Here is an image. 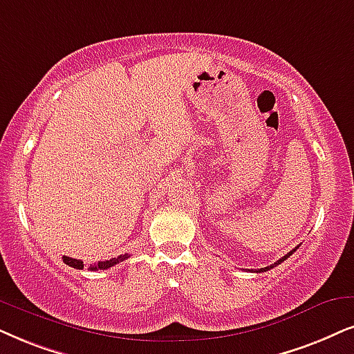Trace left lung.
<instances>
[{
	"label": "left lung",
	"instance_id": "8db88e82",
	"mask_svg": "<svg viewBox=\"0 0 354 354\" xmlns=\"http://www.w3.org/2000/svg\"><path fill=\"white\" fill-rule=\"evenodd\" d=\"M299 247H296V248H294V250H290V252L288 253V254H284V257L283 258H281V259H277V261L274 263V265H271V266H266V268H261V270H258L257 272H263V271H268V270H271V268H274V266H277V265H281V263H283L284 261V259H288L289 257H290V254H292L294 252H296V250H297Z\"/></svg>",
	"mask_w": 354,
	"mask_h": 354
}]
</instances>
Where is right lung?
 Here are the masks:
<instances>
[{
	"label": "right lung",
	"mask_w": 354,
	"mask_h": 354,
	"mask_svg": "<svg viewBox=\"0 0 354 354\" xmlns=\"http://www.w3.org/2000/svg\"><path fill=\"white\" fill-rule=\"evenodd\" d=\"M129 254H120V257L118 258H111V259H106V261H100L96 263L95 266H89V271H97V270H109V268H113L114 265H118V263L124 261V259H127ZM64 259L65 265H68L71 268H77V270H83V261L82 259H77V258H70V257H64L62 258Z\"/></svg>",
	"instance_id": "1"
}]
</instances>
